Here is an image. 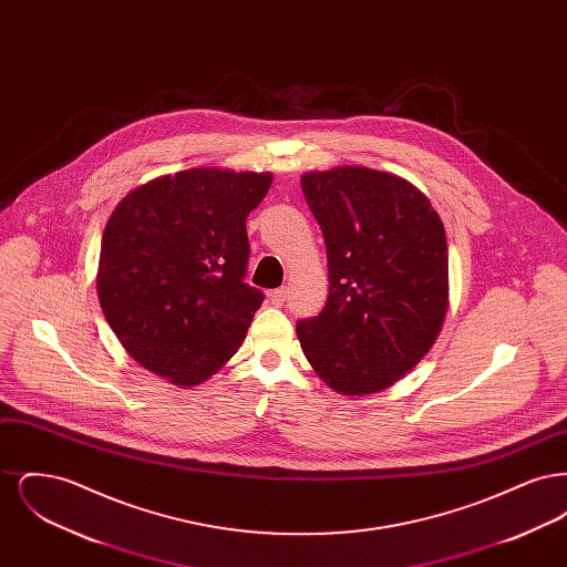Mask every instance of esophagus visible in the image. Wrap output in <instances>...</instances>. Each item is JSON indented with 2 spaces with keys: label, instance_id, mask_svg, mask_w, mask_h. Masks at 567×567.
Instances as JSON below:
<instances>
[{
  "label": "esophagus",
  "instance_id": "obj_1",
  "mask_svg": "<svg viewBox=\"0 0 567 567\" xmlns=\"http://www.w3.org/2000/svg\"><path fill=\"white\" fill-rule=\"evenodd\" d=\"M285 299H287V289L282 287V289H274L270 291V301L274 306H282L285 303Z\"/></svg>",
  "mask_w": 567,
  "mask_h": 567
}]
</instances>
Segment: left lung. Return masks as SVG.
Masks as SVG:
<instances>
[{
	"instance_id": "8db88e82",
	"label": "left lung",
	"mask_w": 567,
	"mask_h": 567,
	"mask_svg": "<svg viewBox=\"0 0 567 567\" xmlns=\"http://www.w3.org/2000/svg\"><path fill=\"white\" fill-rule=\"evenodd\" d=\"M301 190L329 266L323 310L297 323L301 351L333 391L378 393L427 354L444 323V225L421 190L389 172H308Z\"/></svg>"
}]
</instances>
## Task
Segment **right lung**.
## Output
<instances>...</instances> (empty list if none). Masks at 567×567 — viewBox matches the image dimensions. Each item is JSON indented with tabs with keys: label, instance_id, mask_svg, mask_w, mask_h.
I'll use <instances>...</instances> for the list:
<instances>
[{
	"label": "right lung",
	"instance_id": "obj_1",
	"mask_svg": "<svg viewBox=\"0 0 567 567\" xmlns=\"http://www.w3.org/2000/svg\"><path fill=\"white\" fill-rule=\"evenodd\" d=\"M270 185L268 172L195 167L118 202L102 236L97 296L142 368L195 386L240 349L264 301L244 282L246 216Z\"/></svg>",
	"mask_w": 567,
	"mask_h": 567
}]
</instances>
